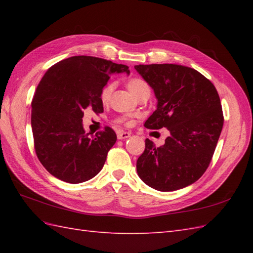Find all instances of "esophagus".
<instances>
[{
	"instance_id": "obj_1",
	"label": "esophagus",
	"mask_w": 253,
	"mask_h": 253,
	"mask_svg": "<svg viewBox=\"0 0 253 253\" xmlns=\"http://www.w3.org/2000/svg\"><path fill=\"white\" fill-rule=\"evenodd\" d=\"M130 137V132H127V131H123V130H118L117 131V138L120 139V140H123V139H127Z\"/></svg>"
}]
</instances>
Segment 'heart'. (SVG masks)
<instances>
[{
	"label": "heart",
	"instance_id": "1",
	"mask_svg": "<svg viewBox=\"0 0 253 253\" xmlns=\"http://www.w3.org/2000/svg\"><path fill=\"white\" fill-rule=\"evenodd\" d=\"M127 85H128V89L130 90V92L135 96L137 95V93L139 92V91H141L143 88L148 87L147 84L144 83L143 80L140 79V78H132V79H130L129 82H128ZM114 88H115V84H113V83H109V84H106L104 87H103V89L101 90L100 99H101L102 102H103V103H106V102L110 101L113 91H114ZM120 122H122V120H120Z\"/></svg>",
	"mask_w": 253,
	"mask_h": 253
}]
</instances>
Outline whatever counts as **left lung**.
Segmentation results:
<instances>
[{"mask_svg":"<svg viewBox=\"0 0 253 253\" xmlns=\"http://www.w3.org/2000/svg\"><path fill=\"white\" fill-rule=\"evenodd\" d=\"M135 69L158 101L144 127L169 131L160 148L146 139V149L137 160L138 176L155 190L182 189L203 175L216 148L224 124L218 93L190 67L151 64Z\"/></svg>","mask_w":253,"mask_h":253,"instance_id":"8db88e82","label":"left lung"}]
</instances>
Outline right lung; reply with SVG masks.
<instances>
[{
	"instance_id": "right-lung-1",
	"label": "right lung",
	"mask_w": 253,
	"mask_h": 253,
	"mask_svg": "<svg viewBox=\"0 0 253 253\" xmlns=\"http://www.w3.org/2000/svg\"><path fill=\"white\" fill-rule=\"evenodd\" d=\"M129 75L126 65L93 56H72L45 72L31 103V128L37 157L56 178L69 184L99 173L116 142L110 127L85 133L84 111H103L101 90L113 74Z\"/></svg>"
}]
</instances>
